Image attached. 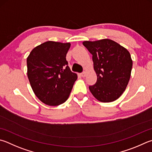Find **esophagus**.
<instances>
[{
  "label": "esophagus",
  "mask_w": 152,
  "mask_h": 152,
  "mask_svg": "<svg viewBox=\"0 0 152 152\" xmlns=\"http://www.w3.org/2000/svg\"><path fill=\"white\" fill-rule=\"evenodd\" d=\"M86 75V72H83L80 74V76L82 77H85Z\"/></svg>",
  "instance_id": "34e87169"
}]
</instances>
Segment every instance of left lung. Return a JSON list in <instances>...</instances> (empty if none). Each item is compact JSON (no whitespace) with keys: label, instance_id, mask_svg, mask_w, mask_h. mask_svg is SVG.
Masks as SVG:
<instances>
[{"label":"left lung","instance_id":"obj_1","mask_svg":"<svg viewBox=\"0 0 152 152\" xmlns=\"http://www.w3.org/2000/svg\"><path fill=\"white\" fill-rule=\"evenodd\" d=\"M82 44L92 55L97 75L96 84L89 86L91 93L102 102L117 100L130 78L132 60L129 52L110 39L84 41Z\"/></svg>","mask_w":152,"mask_h":152}]
</instances>
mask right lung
<instances>
[{
  "mask_svg": "<svg viewBox=\"0 0 152 152\" xmlns=\"http://www.w3.org/2000/svg\"><path fill=\"white\" fill-rule=\"evenodd\" d=\"M70 44L48 41L32 50L27 58V75L33 92L49 106H58L69 97L77 74L66 58Z\"/></svg>",
  "mask_w": 152,
  "mask_h": 152,
  "instance_id": "right-lung-1",
  "label": "right lung"
}]
</instances>
